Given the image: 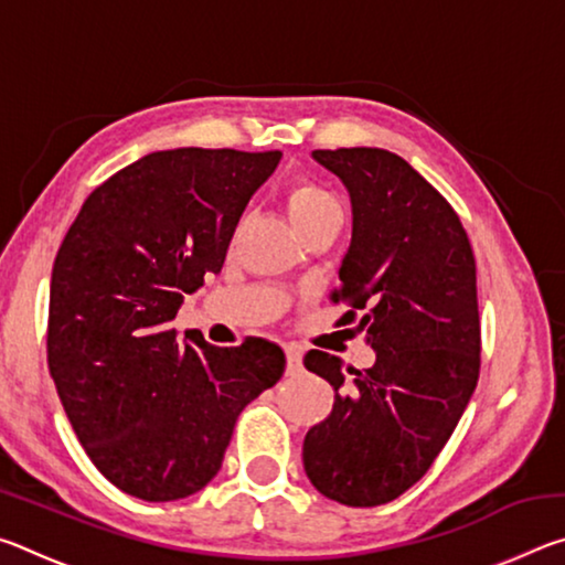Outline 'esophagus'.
I'll return each mask as SVG.
<instances>
[{
    "mask_svg": "<svg viewBox=\"0 0 565 565\" xmlns=\"http://www.w3.org/2000/svg\"><path fill=\"white\" fill-rule=\"evenodd\" d=\"M286 351V374L289 376H296V374H301V369H303V363H301V349L299 347H294V343H289V347L284 349Z\"/></svg>",
    "mask_w": 565,
    "mask_h": 565,
    "instance_id": "34e87169",
    "label": "esophagus"
}]
</instances>
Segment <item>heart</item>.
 I'll use <instances>...</instances> for the list:
<instances>
[{"label": "heart", "instance_id": "heart-1", "mask_svg": "<svg viewBox=\"0 0 565 565\" xmlns=\"http://www.w3.org/2000/svg\"><path fill=\"white\" fill-rule=\"evenodd\" d=\"M284 202L296 228L309 226L319 222V218L341 214L339 199L327 186L317 184V181H296V184L286 189Z\"/></svg>", "mask_w": 565, "mask_h": 565}]
</instances>
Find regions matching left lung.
Wrapping results in <instances>:
<instances>
[{
    "label": "left lung",
    "mask_w": 565,
    "mask_h": 565,
    "mask_svg": "<svg viewBox=\"0 0 565 565\" xmlns=\"http://www.w3.org/2000/svg\"><path fill=\"white\" fill-rule=\"evenodd\" d=\"M349 189L351 246L333 303L376 351L371 369H343L323 351L306 369L337 391L331 414L303 438L317 491L353 509L398 499L441 454L481 369L476 259L454 206L386 149H317ZM352 379L347 380L345 374Z\"/></svg>",
    "instance_id": "left-lung-1"
}]
</instances>
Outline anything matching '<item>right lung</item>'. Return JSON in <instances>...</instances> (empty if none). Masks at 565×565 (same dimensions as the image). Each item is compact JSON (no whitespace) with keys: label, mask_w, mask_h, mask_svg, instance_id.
<instances>
[{"label":"right lung","mask_w":565,"mask_h":565,"mask_svg":"<svg viewBox=\"0 0 565 565\" xmlns=\"http://www.w3.org/2000/svg\"><path fill=\"white\" fill-rule=\"evenodd\" d=\"M281 151L169 149L92 191L56 252L46 361L99 473L141 501H177L218 473L236 418L281 379L276 343L218 349L171 329L218 274L248 199Z\"/></svg>","instance_id":"1"}]
</instances>
